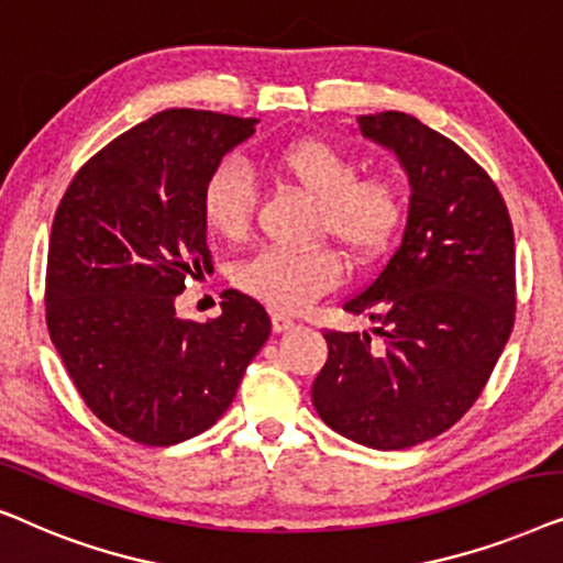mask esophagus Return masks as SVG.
<instances>
[{
  "label": "esophagus",
  "mask_w": 563,
  "mask_h": 563,
  "mask_svg": "<svg viewBox=\"0 0 563 563\" xmlns=\"http://www.w3.org/2000/svg\"><path fill=\"white\" fill-rule=\"evenodd\" d=\"M273 327H275V332H288V329L296 327V319L290 317V313L277 311V313H273Z\"/></svg>",
  "instance_id": "esophagus-1"
}]
</instances>
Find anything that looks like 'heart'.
<instances>
[{
    "label": "heart",
    "instance_id": "heart-1",
    "mask_svg": "<svg viewBox=\"0 0 563 563\" xmlns=\"http://www.w3.org/2000/svg\"><path fill=\"white\" fill-rule=\"evenodd\" d=\"M269 169L317 200L311 229L327 234L355 262L386 250L401 221V192L388 177H357L355 156L324 139H298L269 156ZM200 213L216 236L236 242L250 229L252 185L236 162H223L203 183ZM340 262L324 246L265 250L239 267L246 294L277 311H298L332 288Z\"/></svg>",
    "mask_w": 563,
    "mask_h": 563
}]
</instances>
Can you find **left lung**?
<instances>
[{
	"label": "left lung",
	"instance_id": "obj_1",
	"mask_svg": "<svg viewBox=\"0 0 563 563\" xmlns=\"http://www.w3.org/2000/svg\"><path fill=\"white\" fill-rule=\"evenodd\" d=\"M357 129L407 172L409 216L384 269L342 306L376 327L324 332L311 401L347 440L404 451L451 430L489 380L515 324V234L497 185L443 133L396 110Z\"/></svg>",
	"mask_w": 563,
	"mask_h": 563
}]
</instances>
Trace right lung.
<instances>
[{
    "instance_id": "1",
    "label": "right lung",
    "mask_w": 563,
    "mask_h": 563,
    "mask_svg": "<svg viewBox=\"0 0 563 563\" xmlns=\"http://www.w3.org/2000/svg\"><path fill=\"white\" fill-rule=\"evenodd\" d=\"M257 123L156 112L77 172L54 216L51 342L87 407L136 443L177 445L219 422L273 329L239 290L206 324L175 309L187 277L213 269L203 183Z\"/></svg>"
}]
</instances>
